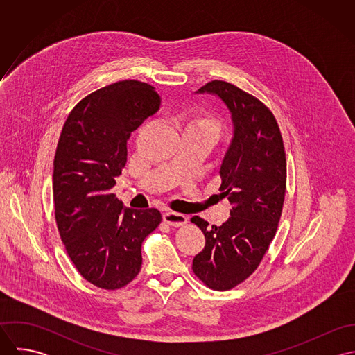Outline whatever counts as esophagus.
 <instances>
[{
  "instance_id": "esophagus-1",
  "label": "esophagus",
  "mask_w": 355,
  "mask_h": 355,
  "mask_svg": "<svg viewBox=\"0 0 355 355\" xmlns=\"http://www.w3.org/2000/svg\"><path fill=\"white\" fill-rule=\"evenodd\" d=\"M162 218L171 227H182L187 223V217L184 214L176 213V211H165L162 214Z\"/></svg>"
}]
</instances>
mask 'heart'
I'll return each mask as SVG.
<instances>
[{"label":"heart","mask_w":355,"mask_h":355,"mask_svg":"<svg viewBox=\"0 0 355 355\" xmlns=\"http://www.w3.org/2000/svg\"><path fill=\"white\" fill-rule=\"evenodd\" d=\"M186 130H191V131H200L206 135H209L210 138H213L214 141H217V138L221 135V123L211 116L203 114L191 119L187 124H186Z\"/></svg>","instance_id":"1"}]
</instances>
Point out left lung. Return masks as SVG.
<instances>
[{"label":"left lung","mask_w":355,"mask_h":355,"mask_svg":"<svg viewBox=\"0 0 355 355\" xmlns=\"http://www.w3.org/2000/svg\"><path fill=\"white\" fill-rule=\"evenodd\" d=\"M197 93L217 96L234 124L220 166V197L231 203V217L218 227L191 218L206 239L193 270L209 288L225 291L253 273L275 238L286 196V152L273 113L252 94L223 80H211Z\"/></svg>","instance_id":"left-lung-1"}]
</instances>
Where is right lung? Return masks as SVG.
I'll return each instance as SVG.
<instances>
[{"label": "right lung", "instance_id": "obj_1", "mask_svg": "<svg viewBox=\"0 0 355 355\" xmlns=\"http://www.w3.org/2000/svg\"><path fill=\"white\" fill-rule=\"evenodd\" d=\"M155 89L121 80L89 94L69 113L53 162L55 223L78 272L117 290L141 270V248L161 223L150 207H124L110 193L127 162V141L159 109Z\"/></svg>", "mask_w": 355, "mask_h": 355}]
</instances>
